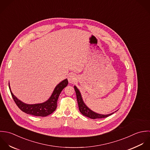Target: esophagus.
Instances as JSON below:
<instances>
[{"label":"esophagus","mask_w":150,"mask_h":150,"mask_svg":"<svg viewBox=\"0 0 150 150\" xmlns=\"http://www.w3.org/2000/svg\"><path fill=\"white\" fill-rule=\"evenodd\" d=\"M76 77L74 74H70L68 77V80L69 83H74L76 81Z\"/></svg>","instance_id":"esophagus-1"}]
</instances>
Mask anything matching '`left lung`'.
<instances>
[{
    "label": "left lung",
    "instance_id": "1",
    "mask_svg": "<svg viewBox=\"0 0 150 150\" xmlns=\"http://www.w3.org/2000/svg\"><path fill=\"white\" fill-rule=\"evenodd\" d=\"M74 89L75 90L76 94V98H77L79 110L81 113L82 115H83L84 116L90 118L93 120H95V119L107 118L108 116L114 114V112H113V113L107 114V115H102V114H97V113L93 112L85 105V104L84 103V102L82 100V96H81V94L79 90H78V89L75 86H74Z\"/></svg>",
    "mask_w": 150,
    "mask_h": 150
}]
</instances>
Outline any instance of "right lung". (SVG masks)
<instances>
[{"label": "right lung", "instance_id": "1", "mask_svg": "<svg viewBox=\"0 0 150 150\" xmlns=\"http://www.w3.org/2000/svg\"><path fill=\"white\" fill-rule=\"evenodd\" d=\"M68 83L67 79L61 82L55 88L50 98L43 103L35 104H27L19 100L11 92L10 85L8 86L12 97L18 107L26 114L37 117H46L52 114L57 108V100L61 91Z\"/></svg>", "mask_w": 150, "mask_h": 150}]
</instances>
